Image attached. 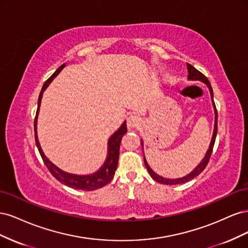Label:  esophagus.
Masks as SVG:
<instances>
[{"label":"esophagus","instance_id":"esophagus-1","mask_svg":"<svg viewBox=\"0 0 248 248\" xmlns=\"http://www.w3.org/2000/svg\"><path fill=\"white\" fill-rule=\"evenodd\" d=\"M126 124H127V127H128V129L136 128V127L140 124V118L137 115L131 114L127 117Z\"/></svg>","mask_w":248,"mask_h":248}]
</instances>
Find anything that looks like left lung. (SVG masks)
I'll use <instances>...</instances> for the list:
<instances>
[{"label":"left lung","instance_id":"8db88e82","mask_svg":"<svg viewBox=\"0 0 248 248\" xmlns=\"http://www.w3.org/2000/svg\"><path fill=\"white\" fill-rule=\"evenodd\" d=\"M187 70H188V78L189 80H200L202 82H204V84L208 87L209 91H210V95H211V100H212V104H213V108H214V114H215V121H214V130H213V136H212V139H211V142H210L209 145V149L207 150L206 152V155L204 158H202V160L198 164V166L196 167V169H194L192 171H190L189 174H187L186 176L182 177V178H178V179H167V178H163L159 175H157L156 172L150 168V166L148 164L145 156H144V162H145V166L149 171L150 176H151L155 181H157L158 183H162V184H167V185H175V184H182V183H185L187 181H189V180L196 178L197 176H199L201 172L205 170L206 166L209 162V159H210V156H211V153H212V150H213V147H214V142H215V139H216V134H217V110H216V107H215V103H214V98H213V90H212V87L211 85H210V81L208 80V78L204 76V74L201 73L199 70H197L196 68H194L193 66H191L190 64L187 63ZM140 144H141V148L144 149V141H142V140H140Z\"/></svg>","mask_w":248,"mask_h":248}]
</instances>
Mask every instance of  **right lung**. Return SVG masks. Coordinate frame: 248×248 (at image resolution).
I'll return each mask as SVG.
<instances>
[{
  "mask_svg": "<svg viewBox=\"0 0 248 248\" xmlns=\"http://www.w3.org/2000/svg\"><path fill=\"white\" fill-rule=\"evenodd\" d=\"M66 66V64H63L60 66L59 68L56 70V72L52 74V76L44 82V85L41 89V92L39 94L38 98V108H37L36 111V117L34 121V130H35V140H36V146L38 148V151L42 157V159L46 163V168L51 172V175L54 176L58 181L61 183L71 187L74 189H80L85 191H91L98 189L100 187H103L111 181V179L114 178L115 171L118 167V160H119V154H120V144H121V140L124 134L127 132V127H126V121L122 123V125L119 127V129L112 133V136L108 140V155L106 161L103 162L101 168L93 172L91 175H76V174H69V172H66L59 169L57 166H55L46 154L43 153L41 146L38 140V136H37V120H38V114L40 109V104L43 92L46 91V89L49 86L50 82L52 81L58 74L61 72V70Z\"/></svg>",
  "mask_w": 248,
  "mask_h": 248,
  "instance_id": "obj_1",
  "label": "right lung"
}]
</instances>
